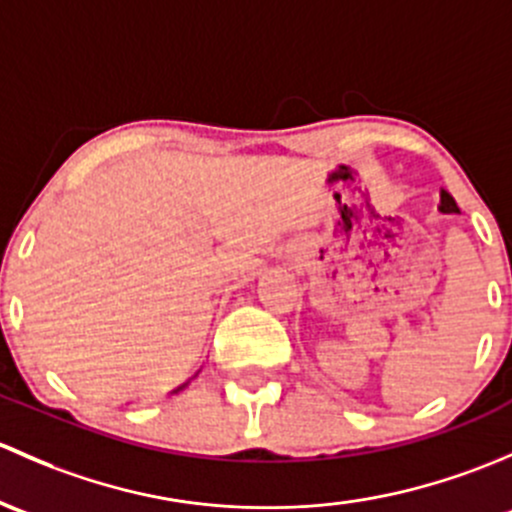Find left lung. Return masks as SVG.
Segmentation results:
<instances>
[{"mask_svg": "<svg viewBox=\"0 0 512 512\" xmlns=\"http://www.w3.org/2000/svg\"><path fill=\"white\" fill-rule=\"evenodd\" d=\"M441 212H458V207H456V202H453V197L449 192H441Z\"/></svg>", "mask_w": 512, "mask_h": 512, "instance_id": "8db88e82", "label": "left lung"}]
</instances>
